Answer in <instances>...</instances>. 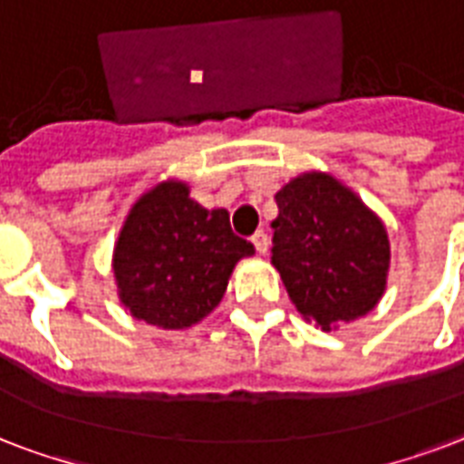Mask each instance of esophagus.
<instances>
[{"label":"esophagus","mask_w":464,"mask_h":464,"mask_svg":"<svg viewBox=\"0 0 464 464\" xmlns=\"http://www.w3.org/2000/svg\"><path fill=\"white\" fill-rule=\"evenodd\" d=\"M251 242H254L258 254H266V251H268V237H266V232H256V235L251 237Z\"/></svg>","instance_id":"obj_1"}]
</instances>
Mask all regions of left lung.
<instances>
[{
    "instance_id": "1",
    "label": "left lung",
    "mask_w": 464,
    "mask_h": 464,
    "mask_svg": "<svg viewBox=\"0 0 464 464\" xmlns=\"http://www.w3.org/2000/svg\"><path fill=\"white\" fill-rule=\"evenodd\" d=\"M276 203L271 264L304 322L332 332L375 310L390 273L380 215L326 171L297 174Z\"/></svg>"
}]
</instances>
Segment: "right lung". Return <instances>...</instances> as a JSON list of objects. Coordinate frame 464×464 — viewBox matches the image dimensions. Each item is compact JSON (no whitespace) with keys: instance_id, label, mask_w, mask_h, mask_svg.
<instances>
[{"instance_id":"add662e5","label":"right lung","mask_w":464,"mask_h":464,"mask_svg":"<svg viewBox=\"0 0 464 464\" xmlns=\"http://www.w3.org/2000/svg\"><path fill=\"white\" fill-rule=\"evenodd\" d=\"M251 242L229 227L225 208L208 210L181 179L154 183L125 215L113 246L118 300L160 329H188L220 304Z\"/></svg>"}]
</instances>
